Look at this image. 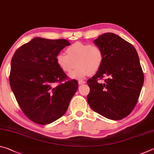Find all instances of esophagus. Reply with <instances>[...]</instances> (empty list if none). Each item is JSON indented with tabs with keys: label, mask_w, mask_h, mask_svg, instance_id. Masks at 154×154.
Segmentation results:
<instances>
[{
	"label": "esophagus",
	"mask_w": 154,
	"mask_h": 154,
	"mask_svg": "<svg viewBox=\"0 0 154 154\" xmlns=\"http://www.w3.org/2000/svg\"><path fill=\"white\" fill-rule=\"evenodd\" d=\"M85 83V81H83V80H79V82H78V83H79V85H82V84H84Z\"/></svg>",
	"instance_id": "obj_1"
}]
</instances>
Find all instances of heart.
Segmentation results:
<instances>
[{"mask_svg":"<svg viewBox=\"0 0 154 154\" xmlns=\"http://www.w3.org/2000/svg\"><path fill=\"white\" fill-rule=\"evenodd\" d=\"M67 54L59 53L56 60L59 67L64 72H71L76 66V69L69 74L73 79H82L90 73H95L102 66L104 54L99 47L89 43L76 42L66 49Z\"/></svg>","mask_w":154,"mask_h":154,"instance_id":"obj_1","label":"heart"}]
</instances>
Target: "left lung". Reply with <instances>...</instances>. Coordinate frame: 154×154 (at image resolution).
<instances>
[{
	"label": "left lung",
	"mask_w": 154,
	"mask_h": 154,
	"mask_svg": "<svg viewBox=\"0 0 154 154\" xmlns=\"http://www.w3.org/2000/svg\"><path fill=\"white\" fill-rule=\"evenodd\" d=\"M94 43L102 49L104 60L87 82L90 88L88 103L106 118L122 119L133 110L144 82L137 51L132 44L111 32L98 36ZM104 76L108 78L105 83H98L97 79Z\"/></svg>",
	"instance_id": "8db88e82"
}]
</instances>
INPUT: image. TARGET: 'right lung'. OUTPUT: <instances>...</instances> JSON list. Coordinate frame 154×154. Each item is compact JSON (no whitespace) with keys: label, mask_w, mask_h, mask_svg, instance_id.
<instances>
[{"label":"right lung","mask_w":154,"mask_h":154,"mask_svg":"<svg viewBox=\"0 0 154 154\" xmlns=\"http://www.w3.org/2000/svg\"><path fill=\"white\" fill-rule=\"evenodd\" d=\"M70 45L66 39L36 37L13 56L10 85L22 111L36 124H49L61 118L78 89L77 80L64 82L66 75L56 60Z\"/></svg>","instance_id":"add662e5"}]
</instances>
